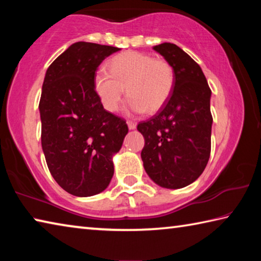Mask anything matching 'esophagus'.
I'll use <instances>...</instances> for the list:
<instances>
[{
  "instance_id": "obj_1",
  "label": "esophagus",
  "mask_w": 261,
  "mask_h": 261,
  "mask_svg": "<svg viewBox=\"0 0 261 261\" xmlns=\"http://www.w3.org/2000/svg\"><path fill=\"white\" fill-rule=\"evenodd\" d=\"M126 123H127V126H129V129H130V130H134V129H136L137 124H136L135 122H132V121H127Z\"/></svg>"
}]
</instances>
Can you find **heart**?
<instances>
[{
  "mask_svg": "<svg viewBox=\"0 0 261 261\" xmlns=\"http://www.w3.org/2000/svg\"><path fill=\"white\" fill-rule=\"evenodd\" d=\"M174 84L175 72L169 62L135 50L115 56L109 62V72L100 68L94 76L101 103L112 113L120 108L125 87L134 112L155 113L170 98Z\"/></svg>",
  "mask_w": 261,
  "mask_h": 261,
  "instance_id": "obj_1",
  "label": "heart"
}]
</instances>
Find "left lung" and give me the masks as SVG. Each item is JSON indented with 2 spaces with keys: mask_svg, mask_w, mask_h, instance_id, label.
Here are the masks:
<instances>
[{
  "mask_svg": "<svg viewBox=\"0 0 261 261\" xmlns=\"http://www.w3.org/2000/svg\"><path fill=\"white\" fill-rule=\"evenodd\" d=\"M153 49L174 68L175 84L160 110L137 126L145 138L141 159L158 185L180 189L199 177L208 162L212 92L199 65L179 47L165 42Z\"/></svg>",
  "mask_w": 261,
  "mask_h": 261,
  "instance_id": "1",
  "label": "left lung"
}]
</instances>
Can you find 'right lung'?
Returning <instances> with one entry per match:
<instances>
[{
	"label": "right lung",
	"mask_w": 261,
	"mask_h": 261,
	"mask_svg": "<svg viewBox=\"0 0 261 261\" xmlns=\"http://www.w3.org/2000/svg\"><path fill=\"white\" fill-rule=\"evenodd\" d=\"M118 50L79 41L47 69L39 102L42 151L57 184L73 196H94L108 187L112 156L129 131L124 118L103 108L94 87L101 62Z\"/></svg>",
	"instance_id": "1"
}]
</instances>
